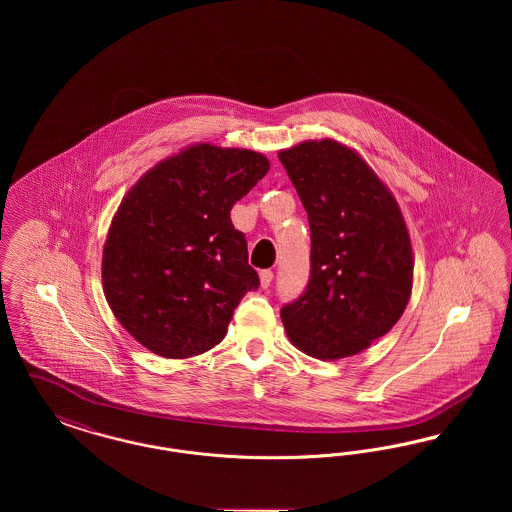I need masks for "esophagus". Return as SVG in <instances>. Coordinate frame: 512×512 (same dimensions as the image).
Here are the masks:
<instances>
[{"label":"esophagus","mask_w":512,"mask_h":512,"mask_svg":"<svg viewBox=\"0 0 512 512\" xmlns=\"http://www.w3.org/2000/svg\"><path fill=\"white\" fill-rule=\"evenodd\" d=\"M272 278H274V272L272 270H261V286L267 290L268 286L272 284Z\"/></svg>","instance_id":"obj_1"}]
</instances>
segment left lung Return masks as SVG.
<instances>
[{
    "label": "left lung",
    "instance_id": "left-lung-1",
    "mask_svg": "<svg viewBox=\"0 0 512 512\" xmlns=\"http://www.w3.org/2000/svg\"><path fill=\"white\" fill-rule=\"evenodd\" d=\"M311 228V274L280 311L301 351L341 359L366 349L403 315L413 251L390 190L349 147L332 140L280 151Z\"/></svg>",
    "mask_w": 512,
    "mask_h": 512
}]
</instances>
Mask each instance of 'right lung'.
Returning a JSON list of instances; mask_svg holds the SVG:
<instances>
[{
	"label": "right lung",
	"mask_w": 512,
	"mask_h": 512,
	"mask_svg": "<svg viewBox=\"0 0 512 512\" xmlns=\"http://www.w3.org/2000/svg\"><path fill=\"white\" fill-rule=\"evenodd\" d=\"M268 172L255 151L199 144L159 163L130 190L103 247V288L122 326L149 351L186 359L226 336L259 288L230 211Z\"/></svg>",
	"instance_id": "1"
}]
</instances>
